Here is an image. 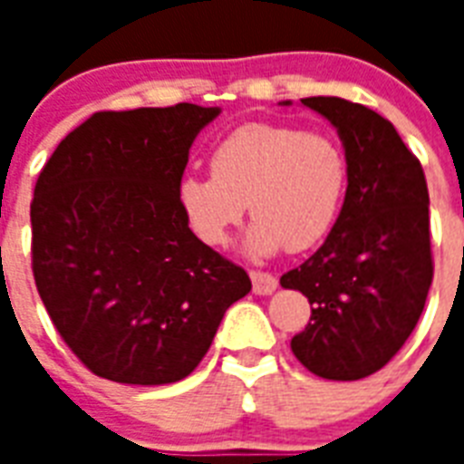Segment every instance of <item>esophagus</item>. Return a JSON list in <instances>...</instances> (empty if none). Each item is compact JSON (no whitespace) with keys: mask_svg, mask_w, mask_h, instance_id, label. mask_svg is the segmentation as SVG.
<instances>
[{"mask_svg":"<svg viewBox=\"0 0 464 464\" xmlns=\"http://www.w3.org/2000/svg\"><path fill=\"white\" fill-rule=\"evenodd\" d=\"M250 279H253V291L257 296H269L279 286L276 276H272L269 272H250Z\"/></svg>","mask_w":464,"mask_h":464,"instance_id":"obj_1","label":"esophagus"}]
</instances>
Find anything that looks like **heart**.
I'll use <instances>...</instances> for the list:
<instances>
[{
	"instance_id": "1",
	"label": "heart",
	"mask_w": 464,
	"mask_h": 464,
	"mask_svg": "<svg viewBox=\"0 0 464 464\" xmlns=\"http://www.w3.org/2000/svg\"><path fill=\"white\" fill-rule=\"evenodd\" d=\"M211 173H185L175 197L207 246H224L243 214H253L246 250L269 257L284 246L304 253L327 238L344 204L349 160L330 134L250 122L218 141Z\"/></svg>"
}]
</instances>
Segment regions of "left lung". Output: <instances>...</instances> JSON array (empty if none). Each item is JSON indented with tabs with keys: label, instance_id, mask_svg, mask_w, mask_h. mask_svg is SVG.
Instances as JSON below:
<instances>
[{
	"label": "left lung",
	"instance_id": "obj_1",
	"mask_svg": "<svg viewBox=\"0 0 464 464\" xmlns=\"http://www.w3.org/2000/svg\"><path fill=\"white\" fill-rule=\"evenodd\" d=\"M301 103L337 130L349 185L323 246L282 276L284 289L313 305L291 352L320 378L359 381L402 349L424 310L433 279L429 189L417 156L378 112L334 96Z\"/></svg>",
	"mask_w": 464,
	"mask_h": 464
}]
</instances>
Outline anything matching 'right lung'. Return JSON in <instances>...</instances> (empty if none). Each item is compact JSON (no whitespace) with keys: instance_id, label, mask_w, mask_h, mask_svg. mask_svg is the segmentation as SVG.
Instances as JSON below:
<instances>
[{"instance_id":"1","label":"right lung","mask_w":464,"mask_h":464,"mask_svg":"<svg viewBox=\"0 0 464 464\" xmlns=\"http://www.w3.org/2000/svg\"><path fill=\"white\" fill-rule=\"evenodd\" d=\"M221 108L178 103L96 112L40 170L33 276L83 366L125 385L188 378L224 313L253 289L204 246L175 188L192 141Z\"/></svg>"}]
</instances>
